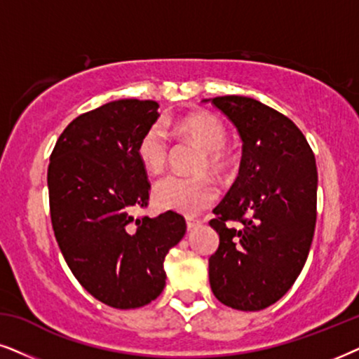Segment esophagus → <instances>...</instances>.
<instances>
[{
  "mask_svg": "<svg viewBox=\"0 0 359 359\" xmlns=\"http://www.w3.org/2000/svg\"><path fill=\"white\" fill-rule=\"evenodd\" d=\"M201 225V220H195V219H187V229L192 230L195 226Z\"/></svg>",
  "mask_w": 359,
  "mask_h": 359,
  "instance_id": "esophagus-1",
  "label": "esophagus"
}]
</instances>
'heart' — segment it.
<instances>
[{
  "label": "heart",
  "mask_w": 359,
  "mask_h": 359,
  "mask_svg": "<svg viewBox=\"0 0 359 359\" xmlns=\"http://www.w3.org/2000/svg\"><path fill=\"white\" fill-rule=\"evenodd\" d=\"M175 129L180 134L194 140L203 149V157L198 162V174L222 175L229 164L225 152L226 129L220 119L208 112H194L175 122ZM140 165L147 174L157 175L165 169L169 161V142L167 135L158 124L149 126L144 130L135 146ZM217 187L207 177L184 179L170 175L156 184L152 192L154 203L162 210H172L184 215H197L215 202Z\"/></svg>",
  "instance_id": "b5f03b06"
}]
</instances>
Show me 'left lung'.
<instances>
[{
  "instance_id": "obj_1",
  "label": "left lung",
  "mask_w": 359,
  "mask_h": 359,
  "mask_svg": "<svg viewBox=\"0 0 359 359\" xmlns=\"http://www.w3.org/2000/svg\"><path fill=\"white\" fill-rule=\"evenodd\" d=\"M202 102L220 109L243 142L237 180L210 220L220 237L208 258L210 288L226 306L258 311L278 302L305 266L316 224L315 156L287 116L257 99ZM226 221L243 226L232 229Z\"/></svg>"
}]
</instances>
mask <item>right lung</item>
<instances>
[{
	"mask_svg": "<svg viewBox=\"0 0 359 359\" xmlns=\"http://www.w3.org/2000/svg\"><path fill=\"white\" fill-rule=\"evenodd\" d=\"M157 109L156 101L119 99L81 114L49 158V208L62 257L94 298L119 310L162 293L165 255L187 229L172 210L133 215L147 207L151 190L135 146Z\"/></svg>",
	"mask_w": 359,
	"mask_h": 359,
	"instance_id": "right-lung-1",
	"label": "right lung"
}]
</instances>
